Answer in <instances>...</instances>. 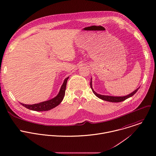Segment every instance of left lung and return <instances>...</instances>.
<instances>
[{
	"label": "left lung",
	"mask_w": 156,
	"mask_h": 156,
	"mask_svg": "<svg viewBox=\"0 0 156 156\" xmlns=\"http://www.w3.org/2000/svg\"><path fill=\"white\" fill-rule=\"evenodd\" d=\"M90 87L92 90V92H94V94L99 98L106 101H108V102H122L124 101L125 99L131 97L132 96H133L134 94L137 92V91L139 90V88H137V89H136L134 91H133L132 93H131L129 94H127L126 96H108V95H102V94H97L92 87V80L91 78L90 80Z\"/></svg>",
	"instance_id": "left-lung-1"
}]
</instances>
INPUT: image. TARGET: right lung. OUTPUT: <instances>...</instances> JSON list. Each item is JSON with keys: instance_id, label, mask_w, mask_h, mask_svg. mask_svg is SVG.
<instances>
[{"instance_id": "obj_1", "label": "right lung", "mask_w": 156, "mask_h": 156, "mask_svg": "<svg viewBox=\"0 0 156 156\" xmlns=\"http://www.w3.org/2000/svg\"><path fill=\"white\" fill-rule=\"evenodd\" d=\"M69 76L67 77L63 83L62 86H61L60 90L58 92V94L54 97V98L46 101H43L38 104H34L32 105H28V104H25L21 103V104L26 107L28 109L34 110V111H37V112H43V111H48L50 110L57 105H58L62 101L64 95H65V91H66V84L67 82V80L69 79Z\"/></svg>"}]
</instances>
